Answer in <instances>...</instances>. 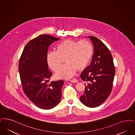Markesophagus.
<instances>
[{
	"label": "esophagus",
	"instance_id": "esophagus-1",
	"mask_svg": "<svg viewBox=\"0 0 135 135\" xmlns=\"http://www.w3.org/2000/svg\"><path fill=\"white\" fill-rule=\"evenodd\" d=\"M70 81L71 82H72V83H77V82H78V80L75 78L73 79L70 80Z\"/></svg>",
	"mask_w": 135,
	"mask_h": 135
}]
</instances>
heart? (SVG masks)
<instances>
[{"mask_svg": "<svg viewBox=\"0 0 135 135\" xmlns=\"http://www.w3.org/2000/svg\"><path fill=\"white\" fill-rule=\"evenodd\" d=\"M93 46L87 40L77 41L66 40L56 47V51L49 52L46 60L49 67L57 71L65 62L67 64L57 71V77L68 79L75 75L77 70H83L91 62Z\"/></svg>", "mask_w": 135, "mask_h": 135, "instance_id": "b5f03b06", "label": "heart"}]
</instances>
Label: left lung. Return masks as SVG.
I'll return each mask as SVG.
<instances>
[{"label":"left lung","instance_id":"obj_1","mask_svg":"<svg viewBox=\"0 0 135 135\" xmlns=\"http://www.w3.org/2000/svg\"><path fill=\"white\" fill-rule=\"evenodd\" d=\"M89 38L94 46V54L90 65L80 75L87 85L80 100L86 107L95 108L102 104L111 93L115 68L112 54L104 44L95 37Z\"/></svg>","mask_w":135,"mask_h":135}]
</instances>
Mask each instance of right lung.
<instances>
[{"label":"right lung","instance_id":"obj_1","mask_svg":"<svg viewBox=\"0 0 135 135\" xmlns=\"http://www.w3.org/2000/svg\"><path fill=\"white\" fill-rule=\"evenodd\" d=\"M60 38L41 35L31 40L23 49L18 64L23 91L38 107L49 109L59 103L64 81H51L46 55L50 45Z\"/></svg>","mask_w":135,"mask_h":135}]
</instances>
